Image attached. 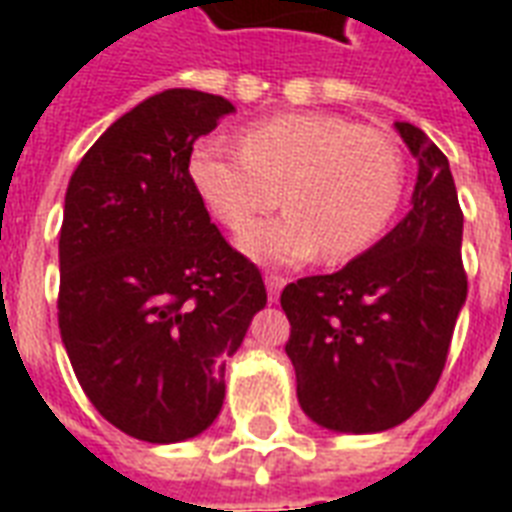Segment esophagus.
Listing matches in <instances>:
<instances>
[{"label": "esophagus", "mask_w": 512, "mask_h": 512, "mask_svg": "<svg viewBox=\"0 0 512 512\" xmlns=\"http://www.w3.org/2000/svg\"><path fill=\"white\" fill-rule=\"evenodd\" d=\"M265 289H268V300L279 303L281 289H284V279L281 276H265Z\"/></svg>", "instance_id": "34e87169"}]
</instances>
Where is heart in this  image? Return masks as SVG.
<instances>
[{"label":"heart","instance_id":"obj_1","mask_svg":"<svg viewBox=\"0 0 512 512\" xmlns=\"http://www.w3.org/2000/svg\"><path fill=\"white\" fill-rule=\"evenodd\" d=\"M239 146L199 140L188 175L228 228L287 204V212L239 233L255 263L303 265L324 249L345 260L380 239L404 193V156L388 132L335 114H281L249 124Z\"/></svg>","mask_w":512,"mask_h":512}]
</instances>
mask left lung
Segmentation results:
<instances>
[{
    "label": "left lung",
    "instance_id": "8db88e82",
    "mask_svg": "<svg viewBox=\"0 0 512 512\" xmlns=\"http://www.w3.org/2000/svg\"><path fill=\"white\" fill-rule=\"evenodd\" d=\"M396 132L417 159L412 209L345 268L281 292L297 401L335 433L396 428L428 401L468 297L449 159L420 127Z\"/></svg>",
    "mask_w": 512,
    "mask_h": 512
}]
</instances>
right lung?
Instances as JSON below:
<instances>
[{
  "instance_id": "add662e5",
  "label": "right lung",
  "mask_w": 512,
  "mask_h": 512,
  "mask_svg": "<svg viewBox=\"0 0 512 512\" xmlns=\"http://www.w3.org/2000/svg\"><path fill=\"white\" fill-rule=\"evenodd\" d=\"M231 100L164 90L119 116L68 180L58 324L92 406L148 444L215 422L225 358L268 303L255 265L225 244L188 175L193 143Z\"/></svg>"
}]
</instances>
